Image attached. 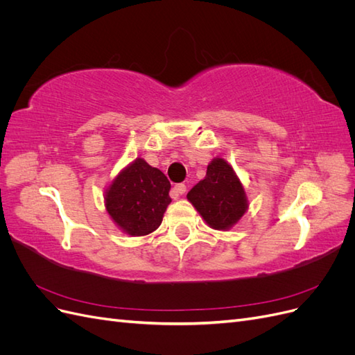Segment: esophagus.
Wrapping results in <instances>:
<instances>
[{
    "label": "esophagus",
    "instance_id": "1",
    "mask_svg": "<svg viewBox=\"0 0 355 355\" xmlns=\"http://www.w3.org/2000/svg\"><path fill=\"white\" fill-rule=\"evenodd\" d=\"M187 192V185L184 184H178L173 187V189H171V197L173 198H178L179 196H184Z\"/></svg>",
    "mask_w": 355,
    "mask_h": 355
}]
</instances>
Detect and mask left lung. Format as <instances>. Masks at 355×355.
I'll return each mask as SVG.
<instances>
[{"instance_id": "left-lung-1", "label": "left lung", "mask_w": 355, "mask_h": 355, "mask_svg": "<svg viewBox=\"0 0 355 355\" xmlns=\"http://www.w3.org/2000/svg\"><path fill=\"white\" fill-rule=\"evenodd\" d=\"M187 197L213 230H230L247 210L241 182L223 158L211 161L206 178Z\"/></svg>"}]
</instances>
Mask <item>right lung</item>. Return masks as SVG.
<instances>
[{"instance_id":"right-lung-1","label":"right lung","mask_w":355,"mask_h":355,"mask_svg":"<svg viewBox=\"0 0 355 355\" xmlns=\"http://www.w3.org/2000/svg\"><path fill=\"white\" fill-rule=\"evenodd\" d=\"M170 182L163 171L137 158L106 189L105 206L124 232L141 237L155 231L170 204Z\"/></svg>"}]
</instances>
